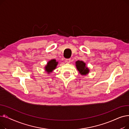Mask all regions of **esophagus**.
Segmentation results:
<instances>
[{
	"mask_svg": "<svg viewBox=\"0 0 129 129\" xmlns=\"http://www.w3.org/2000/svg\"><path fill=\"white\" fill-rule=\"evenodd\" d=\"M71 58H67V59H66V62L67 63H70V62H71Z\"/></svg>",
	"mask_w": 129,
	"mask_h": 129,
	"instance_id": "34e87169",
	"label": "esophagus"
}]
</instances>
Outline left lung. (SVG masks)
Segmentation results:
<instances>
[{
    "instance_id": "1",
    "label": "left lung",
    "mask_w": 129,
    "mask_h": 129,
    "mask_svg": "<svg viewBox=\"0 0 129 129\" xmlns=\"http://www.w3.org/2000/svg\"><path fill=\"white\" fill-rule=\"evenodd\" d=\"M76 67L78 71L82 75H86L88 73L89 70L86 67V64L83 61L78 60L76 62Z\"/></svg>"
}]
</instances>
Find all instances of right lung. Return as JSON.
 Wrapping results in <instances>:
<instances>
[{"mask_svg":"<svg viewBox=\"0 0 129 129\" xmlns=\"http://www.w3.org/2000/svg\"><path fill=\"white\" fill-rule=\"evenodd\" d=\"M58 64V62H57L55 59H52L47 63V65L45 67V70L48 72L49 73L52 72L53 70H54L56 68V67Z\"/></svg>","mask_w":129,"mask_h":129,"instance_id":"obj_1","label":"right lung"}]
</instances>
